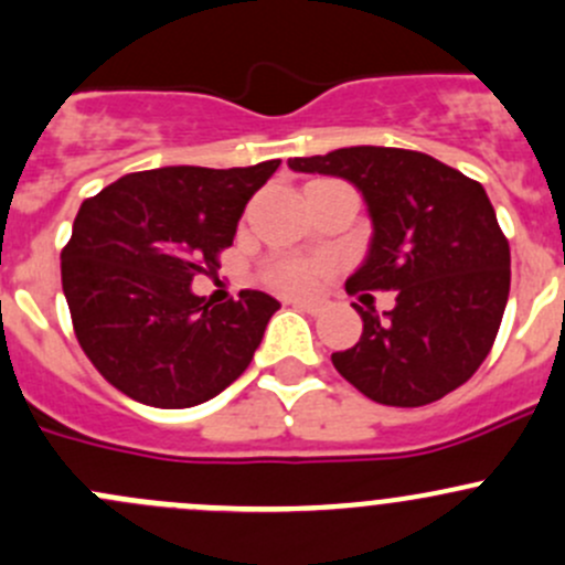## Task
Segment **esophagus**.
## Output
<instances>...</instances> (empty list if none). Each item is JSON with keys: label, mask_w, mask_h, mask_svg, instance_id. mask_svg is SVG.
Here are the masks:
<instances>
[{"label": "esophagus", "mask_w": 565, "mask_h": 565, "mask_svg": "<svg viewBox=\"0 0 565 565\" xmlns=\"http://www.w3.org/2000/svg\"><path fill=\"white\" fill-rule=\"evenodd\" d=\"M289 306H295V309H300V311H306V315H322V309L324 306L319 303V300H289Z\"/></svg>", "instance_id": "34e87169"}]
</instances>
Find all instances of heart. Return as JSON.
Listing matches in <instances>:
<instances>
[{
	"mask_svg": "<svg viewBox=\"0 0 565 565\" xmlns=\"http://www.w3.org/2000/svg\"><path fill=\"white\" fill-rule=\"evenodd\" d=\"M328 262L300 259V256H278V259L265 265V281L276 292L284 295H309L315 292L317 284L328 276Z\"/></svg>",
	"mask_w": 565,
	"mask_h": 565,
	"instance_id": "1",
	"label": "heart"
}]
</instances>
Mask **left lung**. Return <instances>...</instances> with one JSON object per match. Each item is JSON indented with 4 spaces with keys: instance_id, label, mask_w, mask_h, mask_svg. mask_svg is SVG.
<instances>
[{
    "instance_id": "8db88e82",
    "label": "left lung",
    "mask_w": 565,
    "mask_h": 565,
    "mask_svg": "<svg viewBox=\"0 0 565 565\" xmlns=\"http://www.w3.org/2000/svg\"><path fill=\"white\" fill-rule=\"evenodd\" d=\"M289 169L333 174L363 193L374 235L347 292H396L383 317L361 309L355 347L335 372L388 407H424L476 374L494 344L511 287V250L481 182L398 147H341L289 158Z\"/></svg>"
}]
</instances>
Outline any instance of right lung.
Instances as JSON below:
<instances>
[{"mask_svg": "<svg viewBox=\"0 0 565 565\" xmlns=\"http://www.w3.org/2000/svg\"><path fill=\"white\" fill-rule=\"evenodd\" d=\"M278 163L150 169L84 199L62 248V292L84 355L125 396L193 407L248 369L281 303L243 289L213 306L191 281L218 270L248 199Z\"/></svg>", "mask_w": 565, "mask_h": 565, "instance_id": "1", "label": "right lung"}]
</instances>
